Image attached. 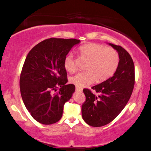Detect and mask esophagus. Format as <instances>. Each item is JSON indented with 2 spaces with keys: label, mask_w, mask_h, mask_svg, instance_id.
I'll list each match as a JSON object with an SVG mask.
<instances>
[{
  "label": "esophagus",
  "mask_w": 151,
  "mask_h": 151,
  "mask_svg": "<svg viewBox=\"0 0 151 151\" xmlns=\"http://www.w3.org/2000/svg\"><path fill=\"white\" fill-rule=\"evenodd\" d=\"M76 90L77 92H82V89L81 88H79V87H76Z\"/></svg>",
  "instance_id": "34e87169"
}]
</instances>
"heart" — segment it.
I'll return each instance as SVG.
<instances>
[{
    "instance_id": "1",
    "label": "heart",
    "mask_w": 151,
    "mask_h": 151,
    "mask_svg": "<svg viewBox=\"0 0 151 151\" xmlns=\"http://www.w3.org/2000/svg\"><path fill=\"white\" fill-rule=\"evenodd\" d=\"M79 51L81 56L89 60V62L86 66L87 72H79L71 77L70 82L76 87H86L96 80L97 82L106 80L115 72L119 65V54L113 48L88 43L81 46ZM64 67L69 73L76 71L72 54H69L65 58Z\"/></svg>"
}]
</instances>
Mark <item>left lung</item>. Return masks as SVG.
Instances as JSON below:
<instances>
[{
    "label": "left lung",
    "mask_w": 151,
    "mask_h": 151,
    "mask_svg": "<svg viewBox=\"0 0 151 151\" xmlns=\"http://www.w3.org/2000/svg\"><path fill=\"white\" fill-rule=\"evenodd\" d=\"M119 54V62L111 78L92 87L97 94L83 89L86 98L82 118L92 127L109 124L122 112L130 98L134 86V65L130 55L120 46L107 43Z\"/></svg>",
    "instance_id": "left-lung-1"
}]
</instances>
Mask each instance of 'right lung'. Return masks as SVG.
<instances>
[{
    "instance_id": "right-lung-1",
    "label": "right lung",
    "mask_w": 151,
    "mask_h": 151,
    "mask_svg": "<svg viewBox=\"0 0 151 151\" xmlns=\"http://www.w3.org/2000/svg\"><path fill=\"white\" fill-rule=\"evenodd\" d=\"M76 39L50 38L29 52L20 76L22 100L32 117L42 124L61 119L65 103L71 98L76 86L68 82L64 60ZM58 87L59 91L55 93Z\"/></svg>"
}]
</instances>
